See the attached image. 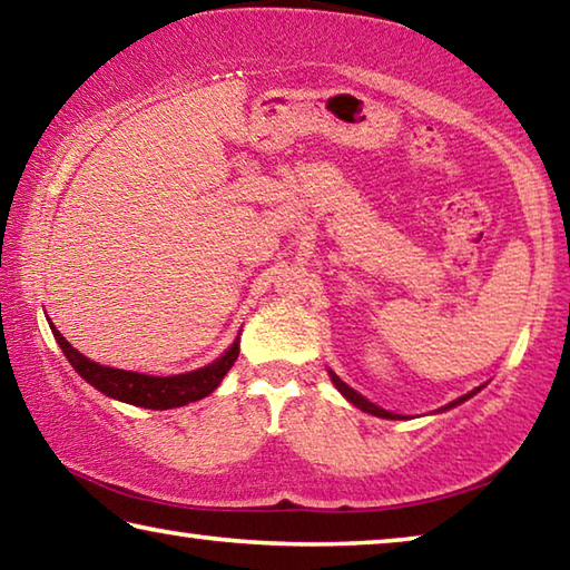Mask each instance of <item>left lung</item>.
Masks as SVG:
<instances>
[{"label":"left lung","instance_id":"8db88e82","mask_svg":"<svg viewBox=\"0 0 570 570\" xmlns=\"http://www.w3.org/2000/svg\"><path fill=\"white\" fill-rule=\"evenodd\" d=\"M332 374V372H330ZM332 382H334V387L340 390L346 400H350L354 407H360L362 412H370V414H374V417H384V420H400V414H394V412H387V410H382V407H377V404H372L370 400H364L360 392H354L352 387H346V384L336 377V374H332ZM478 390H472L470 394H465V397H460V400H455V402H450L448 407H455V404H460V402H465V400H470L472 394H475Z\"/></svg>","mask_w":570,"mask_h":570}]
</instances>
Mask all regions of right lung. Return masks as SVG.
I'll return each mask as SVG.
<instances>
[{
  "instance_id": "obj_1",
  "label": "right lung",
  "mask_w": 570,
  "mask_h": 570,
  "mask_svg": "<svg viewBox=\"0 0 570 570\" xmlns=\"http://www.w3.org/2000/svg\"><path fill=\"white\" fill-rule=\"evenodd\" d=\"M52 334L57 344L62 346L67 362H70L75 366V372L80 374L82 380H88L95 390H100L112 400L135 404V407H148V410L183 407V404L188 402L208 397V394L218 387L220 380H224V374L234 366L238 356V340H236L228 346V352L224 356H218L214 364L204 366V370L176 374V377H150V374L102 366L77 352L75 346L67 342L60 332H57V326H52Z\"/></svg>"
}]
</instances>
